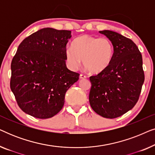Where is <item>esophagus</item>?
<instances>
[{"mask_svg": "<svg viewBox=\"0 0 155 155\" xmlns=\"http://www.w3.org/2000/svg\"><path fill=\"white\" fill-rule=\"evenodd\" d=\"M87 77L84 75H83V74H80V79H85Z\"/></svg>", "mask_w": 155, "mask_h": 155, "instance_id": "34e87169", "label": "esophagus"}]
</instances>
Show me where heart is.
Listing matches in <instances>:
<instances>
[{"label":"heart","instance_id":"obj_1","mask_svg":"<svg viewBox=\"0 0 155 155\" xmlns=\"http://www.w3.org/2000/svg\"><path fill=\"white\" fill-rule=\"evenodd\" d=\"M114 54V46L109 39L84 35L74 40L72 48H67L65 59L72 69L77 68L82 60L90 73L98 74L109 66Z\"/></svg>","mask_w":155,"mask_h":155}]
</instances>
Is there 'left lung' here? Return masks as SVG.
Instances as JSON below:
<instances>
[{
    "mask_svg": "<svg viewBox=\"0 0 155 155\" xmlns=\"http://www.w3.org/2000/svg\"><path fill=\"white\" fill-rule=\"evenodd\" d=\"M111 41L114 54L104 71L91 76L89 101L97 114L115 118L132 109L145 80L141 53L132 40L110 30L99 31Z\"/></svg>",
    "mask_w": 155,
    "mask_h": 155,
    "instance_id": "8db88e82",
    "label": "left lung"
}]
</instances>
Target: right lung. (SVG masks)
<instances>
[{"label":"right lung","mask_w":155,"mask_h":155,"mask_svg":"<svg viewBox=\"0 0 155 155\" xmlns=\"http://www.w3.org/2000/svg\"><path fill=\"white\" fill-rule=\"evenodd\" d=\"M71 31L44 28L23 40L11 63L10 89L25 113L49 118L62 109L65 95L79 79L67 68L65 51Z\"/></svg>","instance_id":"obj_1"}]
</instances>
